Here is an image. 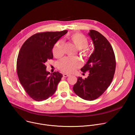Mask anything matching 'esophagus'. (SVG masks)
<instances>
[{"label": "esophagus", "instance_id": "obj_1", "mask_svg": "<svg viewBox=\"0 0 135 135\" xmlns=\"http://www.w3.org/2000/svg\"><path fill=\"white\" fill-rule=\"evenodd\" d=\"M63 76L64 78H67V77L69 76V75H68L67 74H63Z\"/></svg>", "mask_w": 135, "mask_h": 135}]
</instances>
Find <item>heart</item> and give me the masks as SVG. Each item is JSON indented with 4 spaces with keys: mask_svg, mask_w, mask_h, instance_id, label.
Wrapping results in <instances>:
<instances>
[{
    "mask_svg": "<svg viewBox=\"0 0 135 135\" xmlns=\"http://www.w3.org/2000/svg\"><path fill=\"white\" fill-rule=\"evenodd\" d=\"M68 39L81 51L82 54L88 56L89 52L86 47L88 45V40L83 35L80 33L69 34L67 36ZM53 53L56 58L61 57L64 53V43L60 41L57 42L53 49ZM81 63L79 59L75 57H66L59 62L58 67L63 73L71 74L80 67Z\"/></svg>",
    "mask_w": 135,
    "mask_h": 135,
    "instance_id": "b5f03b06",
    "label": "heart"
}]
</instances>
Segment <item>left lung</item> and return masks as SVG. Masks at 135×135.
Listing matches in <instances>:
<instances>
[{
    "instance_id": "1",
    "label": "left lung",
    "mask_w": 135,
    "mask_h": 135,
    "mask_svg": "<svg viewBox=\"0 0 135 135\" xmlns=\"http://www.w3.org/2000/svg\"><path fill=\"white\" fill-rule=\"evenodd\" d=\"M88 35L94 50L81 70L89 71V76L84 80L78 77L73 89L79 97L91 101L99 97L109 86L114 78L116 61L112 46L103 35L94 30H90Z\"/></svg>"
}]
</instances>
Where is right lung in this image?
Returning <instances> with one entry per match:
<instances>
[{
    "label": "right lung",
    "mask_w": 135,
    "mask_h": 135,
    "mask_svg": "<svg viewBox=\"0 0 135 135\" xmlns=\"http://www.w3.org/2000/svg\"><path fill=\"white\" fill-rule=\"evenodd\" d=\"M67 32L37 33L28 38L19 51L16 63L18 78L27 94L36 101L52 96L62 78L58 71H47L45 63L53 59L54 44Z\"/></svg>",
    "instance_id": "right-lung-1"
}]
</instances>
